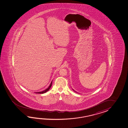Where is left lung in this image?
I'll list each match as a JSON object with an SVG mask.
<instances>
[{
	"label": "left lung",
	"mask_w": 128,
	"mask_h": 128,
	"mask_svg": "<svg viewBox=\"0 0 128 128\" xmlns=\"http://www.w3.org/2000/svg\"><path fill=\"white\" fill-rule=\"evenodd\" d=\"M74 92H75V91H74Z\"/></svg>",
	"instance_id": "1"
}]
</instances>
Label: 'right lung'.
<instances>
[{
  "label": "right lung",
  "instance_id": "obj_1",
  "mask_svg": "<svg viewBox=\"0 0 128 128\" xmlns=\"http://www.w3.org/2000/svg\"><path fill=\"white\" fill-rule=\"evenodd\" d=\"M52 82H51V84H50V86H49L46 89V90H44V91H42V92H36V93H40V94H43V93H44L46 92H47L48 90L50 89V88L51 87V86H52Z\"/></svg>",
  "mask_w": 128,
  "mask_h": 128
}]
</instances>
